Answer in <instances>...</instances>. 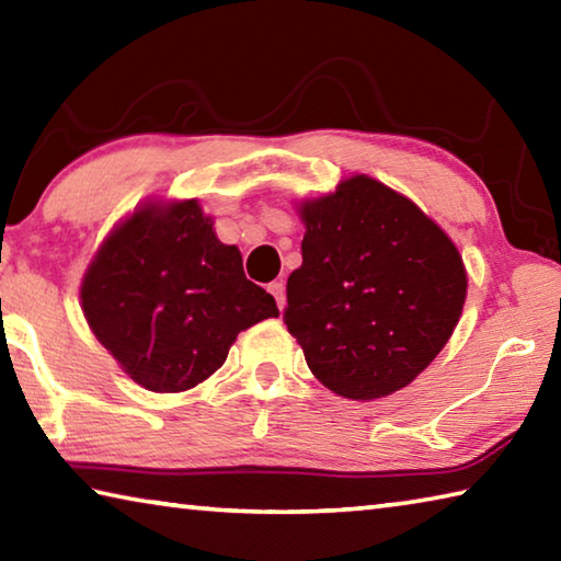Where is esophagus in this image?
I'll list each match as a JSON object with an SVG mask.
<instances>
[{
	"mask_svg": "<svg viewBox=\"0 0 561 561\" xmlns=\"http://www.w3.org/2000/svg\"><path fill=\"white\" fill-rule=\"evenodd\" d=\"M270 291L274 294V299H277L279 311H282L284 307H287V291H284V282H282V279L272 282V284H270Z\"/></svg>",
	"mask_w": 561,
	"mask_h": 561,
	"instance_id": "34e87169",
	"label": "esophagus"
}]
</instances>
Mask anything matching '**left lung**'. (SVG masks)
Returning a JSON list of instances; mask_svg holds the SVG:
<instances>
[{"label": "left lung", "instance_id": "left-lung-1", "mask_svg": "<svg viewBox=\"0 0 561 561\" xmlns=\"http://www.w3.org/2000/svg\"><path fill=\"white\" fill-rule=\"evenodd\" d=\"M301 267L284 324L321 383L354 401L391 396L458 324L468 277L450 237L374 178L301 205Z\"/></svg>", "mask_w": 561, "mask_h": 561}]
</instances>
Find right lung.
Returning <instances> with one entry per match:
<instances>
[{"label":"right lung","instance_id":"obj_1","mask_svg":"<svg viewBox=\"0 0 561 561\" xmlns=\"http://www.w3.org/2000/svg\"><path fill=\"white\" fill-rule=\"evenodd\" d=\"M81 304L101 344L156 393L203 383L240 331L279 314L195 201L144 207L113 230L83 277Z\"/></svg>","mask_w":561,"mask_h":561}]
</instances>
